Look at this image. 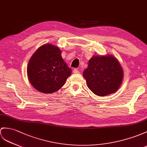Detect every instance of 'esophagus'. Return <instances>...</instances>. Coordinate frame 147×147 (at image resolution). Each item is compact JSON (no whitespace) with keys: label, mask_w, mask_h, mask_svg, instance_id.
<instances>
[{"label":"esophagus","mask_w":147,"mask_h":147,"mask_svg":"<svg viewBox=\"0 0 147 147\" xmlns=\"http://www.w3.org/2000/svg\"><path fill=\"white\" fill-rule=\"evenodd\" d=\"M73 72H74V74H79V70H77V69H74V70H73Z\"/></svg>","instance_id":"1"}]
</instances>
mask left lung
Returning a JSON list of instances; mask_svg holds the SVG:
<instances>
[{"instance_id": "1", "label": "left lung", "mask_w": 147, "mask_h": 147, "mask_svg": "<svg viewBox=\"0 0 147 147\" xmlns=\"http://www.w3.org/2000/svg\"><path fill=\"white\" fill-rule=\"evenodd\" d=\"M88 88L96 95L116 92L121 84L123 71L118 60L111 55L93 56L83 72Z\"/></svg>"}]
</instances>
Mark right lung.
Wrapping results in <instances>:
<instances>
[{
	"label": "right lung",
	"mask_w": 147,
	"mask_h": 147,
	"mask_svg": "<svg viewBox=\"0 0 147 147\" xmlns=\"http://www.w3.org/2000/svg\"><path fill=\"white\" fill-rule=\"evenodd\" d=\"M27 72L29 82L36 90L52 94L63 87L71 70L64 62L59 47L45 44L31 57Z\"/></svg>",
	"instance_id": "add662e5"
}]
</instances>
